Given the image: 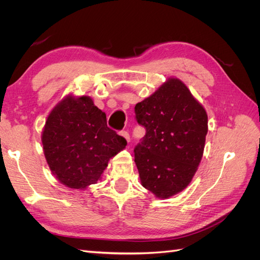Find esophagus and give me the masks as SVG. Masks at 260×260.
Listing matches in <instances>:
<instances>
[{
    "instance_id": "esophagus-1",
    "label": "esophagus",
    "mask_w": 260,
    "mask_h": 260,
    "mask_svg": "<svg viewBox=\"0 0 260 260\" xmlns=\"http://www.w3.org/2000/svg\"><path fill=\"white\" fill-rule=\"evenodd\" d=\"M120 136H121V137H123V138H124V140L127 141V142H130V136H129V133H128L127 131H122V132H120Z\"/></svg>"
}]
</instances>
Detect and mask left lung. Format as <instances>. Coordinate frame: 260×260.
<instances>
[{
    "instance_id": "1",
    "label": "left lung",
    "mask_w": 260,
    "mask_h": 260,
    "mask_svg": "<svg viewBox=\"0 0 260 260\" xmlns=\"http://www.w3.org/2000/svg\"><path fill=\"white\" fill-rule=\"evenodd\" d=\"M135 109L137 121L146 129L135 148L141 184L156 198L169 199L183 191L198 170L208 131L207 113L174 77Z\"/></svg>"
}]
</instances>
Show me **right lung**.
Returning a JSON list of instances; mask_svg holds the SVG:
<instances>
[{
	"mask_svg": "<svg viewBox=\"0 0 260 260\" xmlns=\"http://www.w3.org/2000/svg\"><path fill=\"white\" fill-rule=\"evenodd\" d=\"M41 140L52 174L75 190L96 183L109 159L127 145L124 138L107 127L105 113L90 96L73 94L54 106Z\"/></svg>",
	"mask_w": 260,
	"mask_h": 260,
	"instance_id": "1",
	"label": "right lung"
}]
</instances>
